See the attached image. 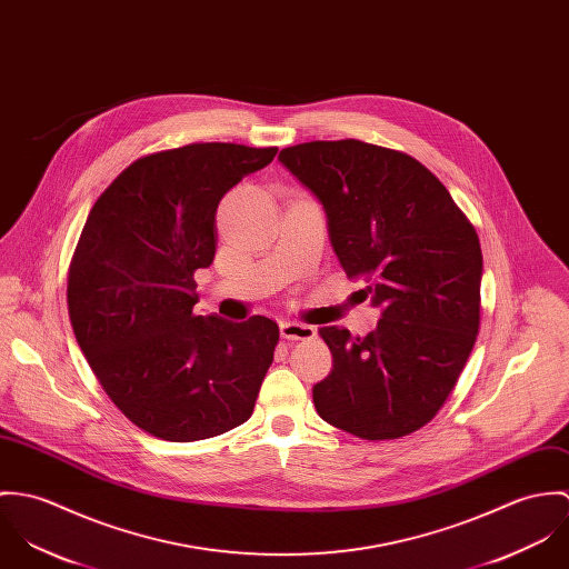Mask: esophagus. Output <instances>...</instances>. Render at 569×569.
<instances>
[{
	"label": "esophagus",
	"instance_id": "obj_1",
	"mask_svg": "<svg viewBox=\"0 0 569 569\" xmlns=\"http://www.w3.org/2000/svg\"><path fill=\"white\" fill-rule=\"evenodd\" d=\"M279 329H281V338H286V340H312L316 336L312 325L295 322V320H283L279 325Z\"/></svg>",
	"mask_w": 569,
	"mask_h": 569
}]
</instances>
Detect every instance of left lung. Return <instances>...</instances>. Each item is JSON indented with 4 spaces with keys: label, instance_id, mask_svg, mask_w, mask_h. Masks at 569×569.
Here are the masks:
<instances>
[{
    "label": "left lung",
    "instance_id": "8db88e82",
    "mask_svg": "<svg viewBox=\"0 0 569 569\" xmlns=\"http://www.w3.org/2000/svg\"><path fill=\"white\" fill-rule=\"evenodd\" d=\"M279 161L320 200L333 253L381 308L365 338L320 327L333 369L312 390L316 412L367 441L412 435L441 410L476 345L478 233L406 152L358 139L308 141L283 148Z\"/></svg>",
    "mask_w": 569,
    "mask_h": 569
}]
</instances>
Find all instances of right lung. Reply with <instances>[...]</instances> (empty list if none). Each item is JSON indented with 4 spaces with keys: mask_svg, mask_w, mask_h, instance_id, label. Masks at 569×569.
I'll list each match as a JSON object with an SVG mask.
<instances>
[{
    "mask_svg": "<svg viewBox=\"0 0 569 569\" xmlns=\"http://www.w3.org/2000/svg\"><path fill=\"white\" fill-rule=\"evenodd\" d=\"M274 154L218 141L146 154L82 227L67 277L76 340L111 401L157 439H211L253 415L279 327L193 315V272L213 261L222 196Z\"/></svg>",
    "mask_w": 569,
    "mask_h": 569,
    "instance_id": "add662e5",
    "label": "right lung"
}]
</instances>
